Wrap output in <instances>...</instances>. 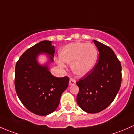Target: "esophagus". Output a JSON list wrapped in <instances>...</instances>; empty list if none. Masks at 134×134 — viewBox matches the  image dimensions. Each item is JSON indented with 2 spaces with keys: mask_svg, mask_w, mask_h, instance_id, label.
<instances>
[{
  "mask_svg": "<svg viewBox=\"0 0 134 134\" xmlns=\"http://www.w3.org/2000/svg\"><path fill=\"white\" fill-rule=\"evenodd\" d=\"M76 83V81L74 78H70V81H69V85H74Z\"/></svg>",
  "mask_w": 134,
  "mask_h": 134,
  "instance_id": "esophagus-1",
  "label": "esophagus"
}]
</instances>
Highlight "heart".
Returning a JSON list of instances; mask_svg holds the SVG:
<instances>
[{
	"mask_svg": "<svg viewBox=\"0 0 134 134\" xmlns=\"http://www.w3.org/2000/svg\"><path fill=\"white\" fill-rule=\"evenodd\" d=\"M98 57L96 46L92 43L73 42L63 47L59 52L62 61L59 65L64 66L63 63L71 64L73 72L77 75H85L95 66Z\"/></svg>",
	"mask_w": 134,
	"mask_h": 134,
	"instance_id": "1",
	"label": "heart"
}]
</instances>
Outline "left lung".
Returning a JSON list of instances; mask_svg holds the SVG:
<instances>
[{
  "label": "left lung",
  "mask_w": 134,
  "mask_h": 134,
  "mask_svg": "<svg viewBox=\"0 0 134 134\" xmlns=\"http://www.w3.org/2000/svg\"><path fill=\"white\" fill-rule=\"evenodd\" d=\"M99 52V60L90 72L76 82L79 88L77 103L86 112L96 114L114 100L121 85V64L108 46L93 40Z\"/></svg>",
  "instance_id": "1"
}]
</instances>
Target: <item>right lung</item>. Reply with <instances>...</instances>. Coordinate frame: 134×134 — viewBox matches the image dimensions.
Segmentation results:
<instances>
[{
    "label": "right lung",
    "instance_id": "1",
    "mask_svg": "<svg viewBox=\"0 0 134 134\" xmlns=\"http://www.w3.org/2000/svg\"><path fill=\"white\" fill-rule=\"evenodd\" d=\"M43 52L50 55L53 61L55 50L52 41H41L26 50L16 62L15 74V87L19 99L27 110L38 115H47L57 109L70 79L68 76H53L48 66L37 63V56Z\"/></svg>",
    "mask_w": 134,
    "mask_h": 134
}]
</instances>
